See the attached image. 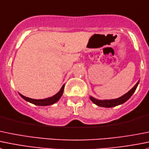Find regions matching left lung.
Returning <instances> with one entry per match:
<instances>
[{
    "label": "left lung",
    "instance_id": "1",
    "mask_svg": "<svg viewBox=\"0 0 149 149\" xmlns=\"http://www.w3.org/2000/svg\"><path fill=\"white\" fill-rule=\"evenodd\" d=\"M140 81L137 82L136 84L129 91L125 94L124 95L121 96L120 97L116 98V99H111V100H98L96 98L93 97L92 96H89V98L92 100V102L95 104V105H98L100 107H104V108H112V107L117 106V105H122V104L125 103L126 101H127L131 97L135 91L136 90V88L138 86V84H139Z\"/></svg>",
    "mask_w": 149,
    "mask_h": 149
}]
</instances>
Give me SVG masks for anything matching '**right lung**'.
I'll use <instances>...</instances> for the list:
<instances>
[{
	"mask_svg": "<svg viewBox=\"0 0 149 149\" xmlns=\"http://www.w3.org/2000/svg\"><path fill=\"white\" fill-rule=\"evenodd\" d=\"M64 87H65V84H63V86L61 87V89H60V90L59 91L56 95H54V96L52 97H50L45 98V99H40V100L32 99V98L24 96V95H22V94L20 93L19 94L20 96H21L24 100L27 101V102H30V103H33L36 105H40V106H47V105H52V104H54L60 99V97H61L62 95H63V94Z\"/></svg>",
	"mask_w": 149,
	"mask_h": 149,
	"instance_id": "obj_1",
	"label": "right lung"
}]
</instances>
